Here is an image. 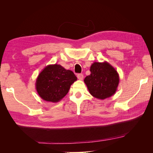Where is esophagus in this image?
Returning <instances> with one entry per match:
<instances>
[{"label":"esophagus","instance_id":"esophagus-1","mask_svg":"<svg viewBox=\"0 0 153 153\" xmlns=\"http://www.w3.org/2000/svg\"><path fill=\"white\" fill-rule=\"evenodd\" d=\"M77 78H78V79L82 80H83V78H84V75H83L82 74H78Z\"/></svg>","mask_w":153,"mask_h":153}]
</instances>
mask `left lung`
<instances>
[{
    "mask_svg": "<svg viewBox=\"0 0 153 153\" xmlns=\"http://www.w3.org/2000/svg\"><path fill=\"white\" fill-rule=\"evenodd\" d=\"M91 75L87 76L84 82L90 94L96 98L104 100L116 92L119 76L115 69L106 61L95 62L90 68Z\"/></svg>",
    "mask_w": 153,
    "mask_h": 153,
    "instance_id": "8db88e82",
    "label": "left lung"
}]
</instances>
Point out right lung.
Segmentation results:
<instances>
[{
    "mask_svg": "<svg viewBox=\"0 0 153 153\" xmlns=\"http://www.w3.org/2000/svg\"><path fill=\"white\" fill-rule=\"evenodd\" d=\"M76 80L72 71L67 70L59 64H50L39 74L36 89L43 100L57 103L68 94L71 85Z\"/></svg>",
    "mask_w": 153,
    "mask_h": 153,
    "instance_id": "add662e5",
    "label": "right lung"
}]
</instances>
